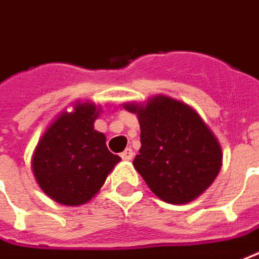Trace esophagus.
<instances>
[{
    "mask_svg": "<svg viewBox=\"0 0 259 259\" xmlns=\"http://www.w3.org/2000/svg\"><path fill=\"white\" fill-rule=\"evenodd\" d=\"M133 155H135V153H133V151H132L130 148H127L126 151L121 152V159H124V161H130V159L133 158Z\"/></svg>",
    "mask_w": 259,
    "mask_h": 259,
    "instance_id": "1",
    "label": "esophagus"
}]
</instances>
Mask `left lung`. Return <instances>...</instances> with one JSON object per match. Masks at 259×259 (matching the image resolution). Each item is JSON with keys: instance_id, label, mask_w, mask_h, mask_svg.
Masks as SVG:
<instances>
[{"instance_id": "obj_1", "label": "left lung", "mask_w": 259, "mask_h": 259, "mask_svg": "<svg viewBox=\"0 0 259 259\" xmlns=\"http://www.w3.org/2000/svg\"><path fill=\"white\" fill-rule=\"evenodd\" d=\"M138 114L141 149L133 165L155 196L184 204L204 193L222 166V148L196 110L165 96L124 104Z\"/></svg>"}]
</instances>
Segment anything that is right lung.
<instances>
[{
    "mask_svg": "<svg viewBox=\"0 0 259 259\" xmlns=\"http://www.w3.org/2000/svg\"><path fill=\"white\" fill-rule=\"evenodd\" d=\"M100 107L76 103L40 138L31 158L33 174L43 193L56 203L79 206L90 201L106 183L120 156L111 153L104 133L94 129Z\"/></svg>",
    "mask_w": 259,
    "mask_h": 259,
    "instance_id": "1",
    "label": "right lung"
}]
</instances>
